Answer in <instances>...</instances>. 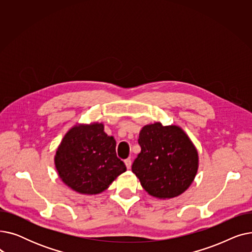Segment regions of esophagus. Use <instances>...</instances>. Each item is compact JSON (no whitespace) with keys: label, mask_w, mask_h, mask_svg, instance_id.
Segmentation results:
<instances>
[{"label":"esophagus","mask_w":252,"mask_h":252,"mask_svg":"<svg viewBox=\"0 0 252 252\" xmlns=\"http://www.w3.org/2000/svg\"><path fill=\"white\" fill-rule=\"evenodd\" d=\"M125 163H126V168H127V169H129V168H130V166H131V161H130L129 158H127V159H126V160H125Z\"/></svg>","instance_id":"obj_1"}]
</instances>
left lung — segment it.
<instances>
[{"mask_svg": "<svg viewBox=\"0 0 252 252\" xmlns=\"http://www.w3.org/2000/svg\"><path fill=\"white\" fill-rule=\"evenodd\" d=\"M141 152L131 170L142 187L158 199H170L193 183L199 156L191 139L178 126H144L138 140Z\"/></svg>", "mask_w": 252, "mask_h": 252, "instance_id": "1", "label": "left lung"}]
</instances>
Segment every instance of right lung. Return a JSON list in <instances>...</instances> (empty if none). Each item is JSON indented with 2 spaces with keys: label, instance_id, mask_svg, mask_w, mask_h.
Instances as JSON below:
<instances>
[{
  "label": "right lung",
  "instance_id": "right-lung-1",
  "mask_svg": "<svg viewBox=\"0 0 252 252\" xmlns=\"http://www.w3.org/2000/svg\"><path fill=\"white\" fill-rule=\"evenodd\" d=\"M116 142L102 123L73 126L63 137L54 157L62 182L85 195L102 193L126 170L116 156Z\"/></svg>",
  "mask_w": 252,
  "mask_h": 252
}]
</instances>
